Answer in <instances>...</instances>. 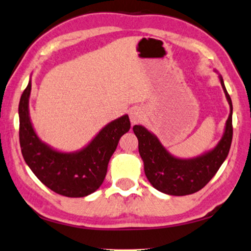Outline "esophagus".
I'll use <instances>...</instances> for the list:
<instances>
[{
    "mask_svg": "<svg viewBox=\"0 0 251 251\" xmlns=\"http://www.w3.org/2000/svg\"><path fill=\"white\" fill-rule=\"evenodd\" d=\"M144 118V112L141 108H133L129 110V119L132 125L139 124V123Z\"/></svg>",
    "mask_w": 251,
    "mask_h": 251,
    "instance_id": "esophagus-1",
    "label": "esophagus"
}]
</instances>
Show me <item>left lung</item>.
<instances>
[{
	"label": "left lung",
	"instance_id": "left-lung-1",
	"mask_svg": "<svg viewBox=\"0 0 251 251\" xmlns=\"http://www.w3.org/2000/svg\"><path fill=\"white\" fill-rule=\"evenodd\" d=\"M220 82L230 104V115L225 123L224 133L216 147L200 156L182 159L169 153L159 139L142 125L133 126L139 140V152L144 164V173L151 185L169 196H186L198 192L214 177L226 159L233 135L232 101L225 89L223 78Z\"/></svg>",
	"mask_w": 251,
	"mask_h": 251
}]
</instances>
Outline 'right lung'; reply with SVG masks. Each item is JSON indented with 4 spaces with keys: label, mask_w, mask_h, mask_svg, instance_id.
<instances>
[{
    "label": "right lung",
    "mask_w": 251,
    "mask_h": 251,
    "mask_svg": "<svg viewBox=\"0 0 251 251\" xmlns=\"http://www.w3.org/2000/svg\"><path fill=\"white\" fill-rule=\"evenodd\" d=\"M31 79L19 102V141L28 167L45 186L69 198L86 197L100 188L119 139L130 128L128 115L109 123L91 142L74 152H63L43 142L29 116Z\"/></svg>",
    "instance_id": "1"
}]
</instances>
